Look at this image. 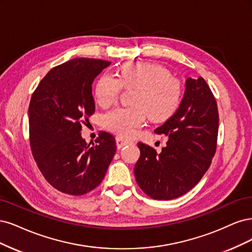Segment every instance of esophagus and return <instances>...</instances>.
I'll return each mask as SVG.
<instances>
[{"label": "esophagus", "mask_w": 252, "mask_h": 252, "mask_svg": "<svg viewBox=\"0 0 252 252\" xmlns=\"http://www.w3.org/2000/svg\"><path fill=\"white\" fill-rule=\"evenodd\" d=\"M129 143H132V142L124 139V138H121V137H117L116 138V144H117V148L118 149H121L123 147H125V145L129 144Z\"/></svg>", "instance_id": "34e87169"}]
</instances>
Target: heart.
I'll return each instance as SVG.
<instances>
[{
    "mask_svg": "<svg viewBox=\"0 0 252 252\" xmlns=\"http://www.w3.org/2000/svg\"><path fill=\"white\" fill-rule=\"evenodd\" d=\"M123 87H136L133 107H121L110 111L103 118L109 131L120 137H131L144 125L147 117L161 123L172 116L179 107L182 96L181 84L170 77L163 66L153 63H128L120 68L118 77L104 73L95 87L96 100L101 107L112 105Z\"/></svg>",
    "mask_w": 252,
    "mask_h": 252,
    "instance_id": "1",
    "label": "heart"
}]
</instances>
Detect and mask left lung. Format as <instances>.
I'll list each match as a JSON object with an SVG mask.
<instances>
[{"instance_id":"left-lung-1","label":"left lung","mask_w":252,"mask_h":252,"mask_svg":"<svg viewBox=\"0 0 252 252\" xmlns=\"http://www.w3.org/2000/svg\"><path fill=\"white\" fill-rule=\"evenodd\" d=\"M219 113L203 77H189L183 99L173 116L155 129L168 137L160 154L142 142L134 174L152 199L172 200L189 191L207 172L217 149Z\"/></svg>"}]
</instances>
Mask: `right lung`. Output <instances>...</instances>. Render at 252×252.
<instances>
[{"instance_id": "add662e5", "label": "right lung", "mask_w": 252, "mask_h": 252, "mask_svg": "<svg viewBox=\"0 0 252 252\" xmlns=\"http://www.w3.org/2000/svg\"><path fill=\"white\" fill-rule=\"evenodd\" d=\"M110 62L74 59L40 80L29 104L32 155L45 179L58 190L82 196L97 188L116 153L112 134L99 132L96 144L82 137V125L94 114V78Z\"/></svg>"}]
</instances>
